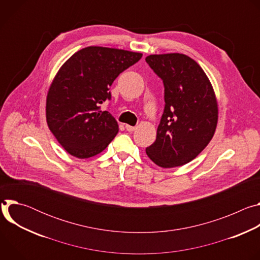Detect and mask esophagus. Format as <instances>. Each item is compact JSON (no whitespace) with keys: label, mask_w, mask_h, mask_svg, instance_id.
<instances>
[{"label":"esophagus","mask_w":260,"mask_h":260,"mask_svg":"<svg viewBox=\"0 0 260 260\" xmlns=\"http://www.w3.org/2000/svg\"><path fill=\"white\" fill-rule=\"evenodd\" d=\"M125 128H126L127 132H134V131L136 129V126H132V125L126 124V125H125Z\"/></svg>","instance_id":"1"}]
</instances>
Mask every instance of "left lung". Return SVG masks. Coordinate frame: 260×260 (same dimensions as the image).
<instances>
[{
  "instance_id": "left-lung-1",
  "label": "left lung",
  "mask_w": 260,
  "mask_h": 260,
  "mask_svg": "<svg viewBox=\"0 0 260 260\" xmlns=\"http://www.w3.org/2000/svg\"><path fill=\"white\" fill-rule=\"evenodd\" d=\"M146 62L165 87L156 140L146 153L161 168L183 166L194 159L214 136L218 108L213 87L200 64L185 54H152Z\"/></svg>"
}]
</instances>
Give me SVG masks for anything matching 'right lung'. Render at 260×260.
I'll return each mask as SVG.
<instances>
[{
  "label": "right lung",
  "mask_w": 260,
  "mask_h": 260,
  "mask_svg": "<svg viewBox=\"0 0 260 260\" xmlns=\"http://www.w3.org/2000/svg\"><path fill=\"white\" fill-rule=\"evenodd\" d=\"M142 53L89 46L73 54L49 88L46 119L51 133L71 155L88 158L106 149L118 124L101 105L111 100L110 86Z\"/></svg>",
  "instance_id": "1"
}]
</instances>
